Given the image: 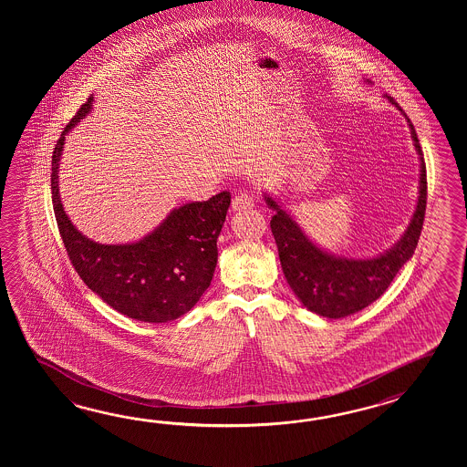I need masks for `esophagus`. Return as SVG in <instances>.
<instances>
[{"label":"esophagus","instance_id":"esophagus-1","mask_svg":"<svg viewBox=\"0 0 467 467\" xmlns=\"http://www.w3.org/2000/svg\"><path fill=\"white\" fill-rule=\"evenodd\" d=\"M254 207V199L248 193H238L232 200V210L234 212H240V210L250 209Z\"/></svg>","mask_w":467,"mask_h":467}]
</instances>
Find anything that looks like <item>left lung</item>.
I'll return each mask as SVG.
<instances>
[{
	"instance_id": "1",
	"label": "left lung",
	"mask_w": 467,
	"mask_h": 467,
	"mask_svg": "<svg viewBox=\"0 0 467 467\" xmlns=\"http://www.w3.org/2000/svg\"><path fill=\"white\" fill-rule=\"evenodd\" d=\"M368 83V79H364ZM407 119L410 137L420 160L419 197L412 219L392 247L376 257L350 258L336 255L317 245L298 225L287 210L264 192L268 209L275 215L270 229L275 238L280 265L288 285L310 312L327 318H342L356 314L376 302L394 280L397 272L414 255L424 223L427 200L426 163L416 130L392 97H388Z\"/></svg>"
}]
</instances>
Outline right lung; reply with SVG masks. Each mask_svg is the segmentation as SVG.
Returning a JSON list of instances; mask_svg holds the SVG:
<instances>
[{"instance_id": "obj_1", "label": "right lung", "mask_w": 467, "mask_h": 467, "mask_svg": "<svg viewBox=\"0 0 467 467\" xmlns=\"http://www.w3.org/2000/svg\"><path fill=\"white\" fill-rule=\"evenodd\" d=\"M91 109L93 97L63 130L51 159V197L63 244L81 280L109 307L150 324L175 320L195 307L209 288L230 193L171 210L137 242L99 244L83 235L63 209L58 171L67 135Z\"/></svg>"}]
</instances>
